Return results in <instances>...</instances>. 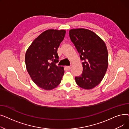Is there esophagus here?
I'll use <instances>...</instances> for the list:
<instances>
[{
	"instance_id": "34e87169",
	"label": "esophagus",
	"mask_w": 129,
	"mask_h": 129,
	"mask_svg": "<svg viewBox=\"0 0 129 129\" xmlns=\"http://www.w3.org/2000/svg\"><path fill=\"white\" fill-rule=\"evenodd\" d=\"M65 68L67 70L69 71V70H70L71 69V66H66Z\"/></svg>"
}]
</instances>
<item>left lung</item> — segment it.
<instances>
[{"instance_id": "obj_1", "label": "left lung", "mask_w": 129, "mask_h": 129, "mask_svg": "<svg viewBox=\"0 0 129 129\" xmlns=\"http://www.w3.org/2000/svg\"><path fill=\"white\" fill-rule=\"evenodd\" d=\"M69 35L83 62V73L75 77L76 82L82 88L92 89L101 82L108 68L106 44L95 33L88 29H71Z\"/></svg>"}]
</instances>
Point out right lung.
I'll use <instances>...</instances> for the list:
<instances>
[{"instance_id":"right-lung-1","label":"right lung","mask_w":129,"mask_h":129,"mask_svg":"<svg viewBox=\"0 0 129 129\" xmlns=\"http://www.w3.org/2000/svg\"><path fill=\"white\" fill-rule=\"evenodd\" d=\"M65 30L50 29L43 32L32 42L27 50L25 62L30 76L38 86L52 90L60 83L63 67L57 66V49L62 42Z\"/></svg>"}]
</instances>
